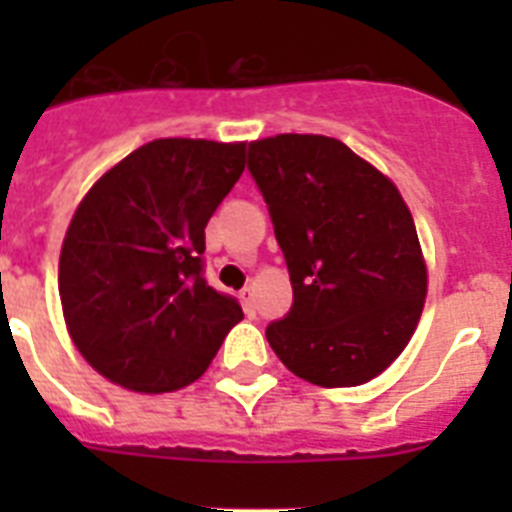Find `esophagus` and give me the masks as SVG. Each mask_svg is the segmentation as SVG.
Instances as JSON below:
<instances>
[{"label": "esophagus", "mask_w": 512, "mask_h": 512, "mask_svg": "<svg viewBox=\"0 0 512 512\" xmlns=\"http://www.w3.org/2000/svg\"><path fill=\"white\" fill-rule=\"evenodd\" d=\"M239 300H241V305H244V311H247V313L255 311V289H252V287L241 289Z\"/></svg>", "instance_id": "34e87169"}]
</instances>
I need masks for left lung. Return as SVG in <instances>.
<instances>
[{"label":"left lung","instance_id":"obj_1","mask_svg":"<svg viewBox=\"0 0 512 512\" xmlns=\"http://www.w3.org/2000/svg\"><path fill=\"white\" fill-rule=\"evenodd\" d=\"M295 303L265 329L289 372L321 388L374 380L409 345L428 295L412 212L396 183L327 135L249 143Z\"/></svg>","mask_w":512,"mask_h":512}]
</instances>
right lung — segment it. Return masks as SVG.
Wrapping results in <instances>:
<instances>
[{
	"label": "right lung",
	"instance_id": "1",
	"mask_svg": "<svg viewBox=\"0 0 512 512\" xmlns=\"http://www.w3.org/2000/svg\"><path fill=\"white\" fill-rule=\"evenodd\" d=\"M244 154L247 143L151 140L79 201L60 249V305L76 350L114 385H191L244 319L201 273L204 228Z\"/></svg>",
	"mask_w": 512,
	"mask_h": 512
}]
</instances>
